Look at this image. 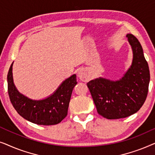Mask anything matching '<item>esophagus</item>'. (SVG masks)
Segmentation results:
<instances>
[{
  "mask_svg": "<svg viewBox=\"0 0 155 155\" xmlns=\"http://www.w3.org/2000/svg\"><path fill=\"white\" fill-rule=\"evenodd\" d=\"M78 77L80 78V79L83 82H86L89 80V77H88L87 74L86 72L82 69L80 70V71H78Z\"/></svg>",
  "mask_w": 155,
  "mask_h": 155,
  "instance_id": "esophagus-1",
  "label": "esophagus"
}]
</instances>
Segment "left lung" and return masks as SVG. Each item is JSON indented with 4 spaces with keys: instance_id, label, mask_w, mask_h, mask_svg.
Returning a JSON list of instances; mask_svg holds the SVG:
<instances>
[{
    "instance_id": "left-lung-1",
    "label": "left lung",
    "mask_w": 155,
    "mask_h": 155,
    "mask_svg": "<svg viewBox=\"0 0 155 155\" xmlns=\"http://www.w3.org/2000/svg\"><path fill=\"white\" fill-rule=\"evenodd\" d=\"M133 50L132 65L120 80L99 78L87 82L97 112L107 119L126 118L136 113L147 96L150 70L138 40L126 35Z\"/></svg>"
}]
</instances>
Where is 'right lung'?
Masks as SVG:
<instances>
[{
  "instance_id": "1",
  "label": "right lung",
  "mask_w": 155,
  "mask_h": 155,
  "mask_svg": "<svg viewBox=\"0 0 155 155\" xmlns=\"http://www.w3.org/2000/svg\"><path fill=\"white\" fill-rule=\"evenodd\" d=\"M12 64L8 74V90L10 101L20 115L37 125L51 126L60 123L66 117L73 90L77 84L74 74L65 80L56 92L47 98L33 100L19 92L12 78Z\"/></svg>"
}]
</instances>
